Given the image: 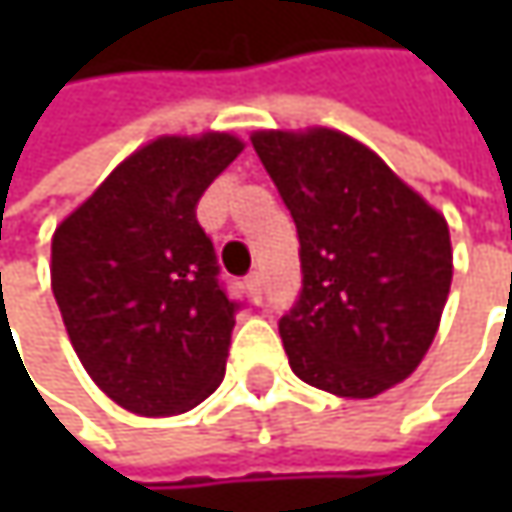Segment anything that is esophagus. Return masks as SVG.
Listing matches in <instances>:
<instances>
[{
	"instance_id": "esophagus-1",
	"label": "esophagus",
	"mask_w": 512,
	"mask_h": 512,
	"mask_svg": "<svg viewBox=\"0 0 512 512\" xmlns=\"http://www.w3.org/2000/svg\"><path fill=\"white\" fill-rule=\"evenodd\" d=\"M246 290H249L252 302H260V299H263V281H260V272H252V275L246 278Z\"/></svg>"
}]
</instances>
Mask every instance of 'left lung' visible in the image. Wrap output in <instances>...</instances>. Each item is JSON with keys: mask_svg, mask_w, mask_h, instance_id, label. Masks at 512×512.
Wrapping results in <instances>:
<instances>
[{"mask_svg": "<svg viewBox=\"0 0 512 512\" xmlns=\"http://www.w3.org/2000/svg\"><path fill=\"white\" fill-rule=\"evenodd\" d=\"M302 257V296L278 332L293 373L367 400L415 373L454 278L445 216L382 156L332 130H255Z\"/></svg>", "mask_w": 512, "mask_h": 512, "instance_id": "8db88e82", "label": "left lung"}]
</instances>
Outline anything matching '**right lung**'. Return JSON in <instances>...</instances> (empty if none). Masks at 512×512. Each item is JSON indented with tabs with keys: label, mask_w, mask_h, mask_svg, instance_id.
I'll return each mask as SVG.
<instances>
[{
	"label": "right lung",
	"mask_w": 512,
	"mask_h": 512,
	"mask_svg": "<svg viewBox=\"0 0 512 512\" xmlns=\"http://www.w3.org/2000/svg\"><path fill=\"white\" fill-rule=\"evenodd\" d=\"M243 148L219 130L159 136L52 234L67 338L94 385L133 415H183L225 379L237 305L219 287L195 204Z\"/></svg>",
	"instance_id": "right-lung-1"
}]
</instances>
